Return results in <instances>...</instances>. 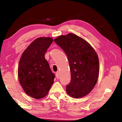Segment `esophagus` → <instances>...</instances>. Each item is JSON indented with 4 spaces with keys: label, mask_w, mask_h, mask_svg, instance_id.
I'll return each instance as SVG.
<instances>
[{
    "label": "esophagus",
    "mask_w": 122,
    "mask_h": 122,
    "mask_svg": "<svg viewBox=\"0 0 122 122\" xmlns=\"http://www.w3.org/2000/svg\"><path fill=\"white\" fill-rule=\"evenodd\" d=\"M56 77L57 79H59V76H60V74H59V72L58 71L56 72Z\"/></svg>",
    "instance_id": "esophagus-1"
}]
</instances>
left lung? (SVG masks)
<instances>
[{"label": "left lung", "instance_id": "8db88e82", "mask_svg": "<svg viewBox=\"0 0 122 122\" xmlns=\"http://www.w3.org/2000/svg\"><path fill=\"white\" fill-rule=\"evenodd\" d=\"M68 56L71 81L66 86L68 94L74 98L83 97L91 91L97 83L99 73V61L97 52L83 39L70 33L54 40Z\"/></svg>", "mask_w": 122, "mask_h": 122}]
</instances>
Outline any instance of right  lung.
<instances>
[{"instance_id":"obj_1","label":"right lung","mask_w":122,"mask_h":122,"mask_svg":"<svg viewBox=\"0 0 122 122\" xmlns=\"http://www.w3.org/2000/svg\"><path fill=\"white\" fill-rule=\"evenodd\" d=\"M53 39L40 37L28 46L20 58L18 78L25 93L36 99L43 98L53 83L55 77L45 57Z\"/></svg>"}]
</instances>
